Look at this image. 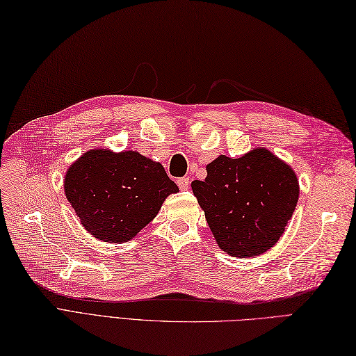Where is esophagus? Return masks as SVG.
I'll list each match as a JSON object with an SVG mask.
<instances>
[{
    "instance_id": "34e87169",
    "label": "esophagus",
    "mask_w": 356,
    "mask_h": 356,
    "mask_svg": "<svg viewBox=\"0 0 356 356\" xmlns=\"http://www.w3.org/2000/svg\"><path fill=\"white\" fill-rule=\"evenodd\" d=\"M177 182H178V186H179L181 190H187L190 187V178L188 177H182Z\"/></svg>"
}]
</instances>
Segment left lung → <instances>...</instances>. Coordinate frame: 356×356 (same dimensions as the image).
Returning <instances> with one entry per match:
<instances>
[{"instance_id":"8db88e82","label":"left lung","mask_w":356,"mask_h":356,"mask_svg":"<svg viewBox=\"0 0 356 356\" xmlns=\"http://www.w3.org/2000/svg\"><path fill=\"white\" fill-rule=\"evenodd\" d=\"M191 190L218 247L234 257L265 253L283 235L300 184L292 168L265 148L239 159L220 156Z\"/></svg>"}]
</instances>
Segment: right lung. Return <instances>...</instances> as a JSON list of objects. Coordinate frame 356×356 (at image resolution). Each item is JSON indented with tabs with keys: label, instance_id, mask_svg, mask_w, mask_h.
<instances>
[{
	"label": "right lung",
	"instance_id": "right-lung-1",
	"mask_svg": "<svg viewBox=\"0 0 356 356\" xmlns=\"http://www.w3.org/2000/svg\"><path fill=\"white\" fill-rule=\"evenodd\" d=\"M64 191L94 238L120 244L136 236L178 186L138 151L90 149L67 170Z\"/></svg>",
	"mask_w": 356,
	"mask_h": 356
}]
</instances>
